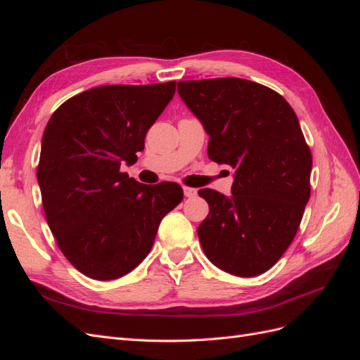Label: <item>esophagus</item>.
I'll list each match as a JSON object with an SVG mask.
<instances>
[{"label": "esophagus", "mask_w": 360, "mask_h": 360, "mask_svg": "<svg viewBox=\"0 0 360 360\" xmlns=\"http://www.w3.org/2000/svg\"><path fill=\"white\" fill-rule=\"evenodd\" d=\"M183 192H184V197H186V198H193V197H197V193H198V191H197V189L188 188V186H184V188H183Z\"/></svg>", "instance_id": "obj_1"}]
</instances>
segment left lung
<instances>
[{
  "mask_svg": "<svg viewBox=\"0 0 360 360\" xmlns=\"http://www.w3.org/2000/svg\"><path fill=\"white\" fill-rule=\"evenodd\" d=\"M179 94L210 135L207 153L236 169L230 197L198 193L205 257L228 274H264L296 237L311 197L312 155L296 112L266 85L240 78L180 81Z\"/></svg>",
  "mask_w": 360,
  "mask_h": 360,
  "instance_id": "left-lung-1",
  "label": "left lung"
}]
</instances>
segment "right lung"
<instances>
[{
	"label": "right lung",
	"instance_id": "1",
	"mask_svg": "<svg viewBox=\"0 0 360 360\" xmlns=\"http://www.w3.org/2000/svg\"><path fill=\"white\" fill-rule=\"evenodd\" d=\"M176 81L102 85L70 97L41 139L37 180L56 242L81 274L111 281L132 271L155 243L162 217L183 200L180 184L129 179L148 129Z\"/></svg>",
	"mask_w": 360,
	"mask_h": 360
}]
</instances>
